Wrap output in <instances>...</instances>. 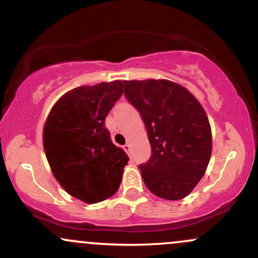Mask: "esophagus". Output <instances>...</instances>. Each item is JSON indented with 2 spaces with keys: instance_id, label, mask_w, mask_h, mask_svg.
<instances>
[{
  "instance_id": "obj_1",
  "label": "esophagus",
  "mask_w": 258,
  "mask_h": 258,
  "mask_svg": "<svg viewBox=\"0 0 258 258\" xmlns=\"http://www.w3.org/2000/svg\"><path fill=\"white\" fill-rule=\"evenodd\" d=\"M130 149H131V147H130L128 143H126L125 146H123V150H125V152L128 154V155H130Z\"/></svg>"
}]
</instances>
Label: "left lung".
I'll return each mask as SVG.
<instances>
[{
  "mask_svg": "<svg viewBox=\"0 0 258 258\" xmlns=\"http://www.w3.org/2000/svg\"><path fill=\"white\" fill-rule=\"evenodd\" d=\"M123 86L152 147L150 159L139 165L144 184L162 199H183L203 178L211 156L205 110L190 92L168 80H132Z\"/></svg>",
  "mask_w": 258,
  "mask_h": 258,
  "instance_id": "obj_1",
  "label": "left lung"
}]
</instances>
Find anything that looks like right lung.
Returning <instances> with one entry per match:
<instances>
[{"instance_id": "right-lung-1", "label": "right lung", "mask_w": 258, "mask_h": 258, "mask_svg": "<svg viewBox=\"0 0 258 258\" xmlns=\"http://www.w3.org/2000/svg\"><path fill=\"white\" fill-rule=\"evenodd\" d=\"M121 94V81L74 88L55 103L44 123L43 148L55 179L87 204L116 193L130 160L105 127Z\"/></svg>"}]
</instances>
